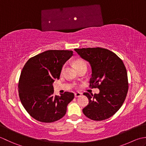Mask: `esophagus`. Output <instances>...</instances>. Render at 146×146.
Here are the masks:
<instances>
[{
	"mask_svg": "<svg viewBox=\"0 0 146 146\" xmlns=\"http://www.w3.org/2000/svg\"><path fill=\"white\" fill-rule=\"evenodd\" d=\"M82 95L81 93H76L75 94H74V96H75L76 98H78V97H80Z\"/></svg>",
	"mask_w": 146,
	"mask_h": 146,
	"instance_id": "obj_1",
	"label": "esophagus"
}]
</instances>
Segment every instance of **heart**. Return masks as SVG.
<instances>
[{
  "label": "heart",
  "mask_w": 146,
  "mask_h": 146,
  "mask_svg": "<svg viewBox=\"0 0 146 146\" xmlns=\"http://www.w3.org/2000/svg\"><path fill=\"white\" fill-rule=\"evenodd\" d=\"M75 65L77 67V69H79V68H81L83 66H87V65H86V62L84 60H82V59H77L75 61ZM65 64H64L63 66L62 67V69H61V73H63L64 71L65 70Z\"/></svg>",
  "instance_id": "heart-1"
}]
</instances>
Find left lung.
<instances>
[{
    "label": "left lung",
    "instance_id": "obj_1",
    "mask_svg": "<svg viewBox=\"0 0 146 146\" xmlns=\"http://www.w3.org/2000/svg\"><path fill=\"white\" fill-rule=\"evenodd\" d=\"M74 50L91 65L90 87L100 90L99 94H83L89 100L88 105L82 110L83 113L95 121L108 119L120 108L127 96L129 82L123 62L115 53L106 48Z\"/></svg>",
    "mask_w": 146,
    "mask_h": 146
}]
</instances>
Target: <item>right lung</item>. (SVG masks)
<instances>
[{
  "mask_svg": "<svg viewBox=\"0 0 146 146\" xmlns=\"http://www.w3.org/2000/svg\"><path fill=\"white\" fill-rule=\"evenodd\" d=\"M72 55L71 50H47L29 58L23 68L19 96L24 108L35 120L52 123L66 113L74 94L65 92L54 96L52 84L59 79L62 66Z\"/></svg>",
  "mask_w": 146,
  "mask_h": 146,
  "instance_id": "right-lung-1",
  "label": "right lung"
}]
</instances>
